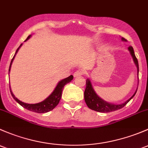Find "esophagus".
Segmentation results:
<instances>
[{"label":"esophagus","mask_w":148,"mask_h":148,"mask_svg":"<svg viewBox=\"0 0 148 148\" xmlns=\"http://www.w3.org/2000/svg\"><path fill=\"white\" fill-rule=\"evenodd\" d=\"M82 75H83V71H75V72L74 73L73 75H74V77H77V76Z\"/></svg>","instance_id":"obj_1"}]
</instances>
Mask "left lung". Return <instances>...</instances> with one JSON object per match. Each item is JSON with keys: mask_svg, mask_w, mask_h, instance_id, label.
I'll return each mask as SVG.
<instances>
[{"mask_svg": "<svg viewBox=\"0 0 148 148\" xmlns=\"http://www.w3.org/2000/svg\"><path fill=\"white\" fill-rule=\"evenodd\" d=\"M123 40H126V39H125L124 38H122ZM129 51H130L131 55H132V58H133V60L135 61V63L136 64L137 68H138V73H139V65H138V59H137L136 56H135V53H134V50L132 48V47H129ZM138 90V89H137ZM137 92V91H136ZM136 92H135L133 95L130 97L129 100H127L125 103H123V104L120 105H114V104H110V103H108L107 102L104 101V100H102L101 98H100L97 95V94L95 93V92L94 91L93 88H92V85H91L90 81V80H87L86 81V88H85V92H84V97H85V101L88 107L91 110H93L95 111H97V112H112V111L118 110L121 109L128 103L129 101L134 97V95H135Z\"/></svg>", "mask_w": 148, "mask_h": 148, "instance_id": "1", "label": "left lung"}]
</instances>
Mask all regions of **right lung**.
Returning <instances> with one entry per match:
<instances>
[{
    "label": "right lung",
    "instance_id": "right-lung-1",
    "mask_svg": "<svg viewBox=\"0 0 148 148\" xmlns=\"http://www.w3.org/2000/svg\"><path fill=\"white\" fill-rule=\"evenodd\" d=\"M30 36H28V37L27 38V39L25 40H27L28 39L30 38ZM21 45H22V44L18 47L17 51L16 52V54L17 53L18 49H19L20 47H21ZM16 54H15V56H16ZM15 56H13V59H12L11 62H10V67H9V71H10V70L12 62H13V59H14ZM73 76L70 75L69 77H66V78L63 79V80H62L61 81L59 82L57 86H56V89L54 90V91L52 92V94L49 97H47L45 100H43V101L41 102V103H36V104H28V103H23V102L19 100L18 98H16V97H15V95H13V93L12 92L11 90H10V93H11L12 96H13V98L15 99V100H16V102H18L21 106H23V107L25 108V109L28 110H30V111H33V112H38V113H44V112H49V111L52 110L54 109V108L58 106V104L59 102H60V99H61L62 92H63L64 86H65L67 83H70V82L73 80Z\"/></svg>",
    "mask_w": 148,
    "mask_h": 148
}]
</instances>
